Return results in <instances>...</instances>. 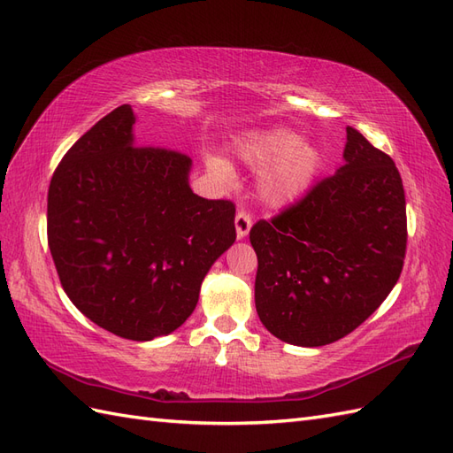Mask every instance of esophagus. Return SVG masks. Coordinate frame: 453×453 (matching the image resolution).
<instances>
[{"instance_id": "1", "label": "esophagus", "mask_w": 453, "mask_h": 453, "mask_svg": "<svg viewBox=\"0 0 453 453\" xmlns=\"http://www.w3.org/2000/svg\"><path fill=\"white\" fill-rule=\"evenodd\" d=\"M252 227V219L245 211H239L235 216V229H237V239H245Z\"/></svg>"}]
</instances>
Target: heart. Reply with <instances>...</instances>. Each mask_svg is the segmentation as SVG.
Instances as JSON below:
<instances>
[{
  "label": "heart",
  "instance_id": "1",
  "mask_svg": "<svg viewBox=\"0 0 453 453\" xmlns=\"http://www.w3.org/2000/svg\"><path fill=\"white\" fill-rule=\"evenodd\" d=\"M237 155L250 168L264 170L258 195L273 208H285L303 199L323 165L319 147L304 143L303 137L287 127H270L247 135L237 143ZM206 170L224 188L234 183V168L224 158L208 157Z\"/></svg>",
  "mask_w": 453,
  "mask_h": 453
}]
</instances>
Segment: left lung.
<instances>
[{"mask_svg": "<svg viewBox=\"0 0 453 453\" xmlns=\"http://www.w3.org/2000/svg\"><path fill=\"white\" fill-rule=\"evenodd\" d=\"M342 158L303 201L250 229L258 318L288 344L314 348L346 337L402 273L408 224L398 168L350 126Z\"/></svg>", "mask_w": 453, "mask_h": 453, "instance_id": "left-lung-1", "label": "left lung"}]
</instances>
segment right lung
<instances>
[{
    "mask_svg": "<svg viewBox=\"0 0 453 453\" xmlns=\"http://www.w3.org/2000/svg\"><path fill=\"white\" fill-rule=\"evenodd\" d=\"M122 105L68 149L48 193V242L73 304L105 331L153 341L199 303L204 275L235 242V206L189 188L191 158L135 147Z\"/></svg>",
    "mask_w": 453,
    "mask_h": 453,
    "instance_id": "add662e5",
    "label": "right lung"
}]
</instances>
